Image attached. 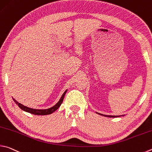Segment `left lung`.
Returning a JSON list of instances; mask_svg holds the SVG:
<instances>
[{
	"instance_id": "left-lung-1",
	"label": "left lung",
	"mask_w": 152,
	"mask_h": 152,
	"mask_svg": "<svg viewBox=\"0 0 152 152\" xmlns=\"http://www.w3.org/2000/svg\"><path fill=\"white\" fill-rule=\"evenodd\" d=\"M98 114L100 115H102L101 114H99V113H98ZM104 115V116H106V117H109V118H115V117H119V115Z\"/></svg>"
}]
</instances>
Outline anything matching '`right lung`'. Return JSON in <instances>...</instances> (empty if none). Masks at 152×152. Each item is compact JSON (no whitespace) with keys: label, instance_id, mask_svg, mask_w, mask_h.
I'll return each instance as SVG.
<instances>
[{"label":"right lung","instance_id":"right-lung-1","mask_svg":"<svg viewBox=\"0 0 152 152\" xmlns=\"http://www.w3.org/2000/svg\"><path fill=\"white\" fill-rule=\"evenodd\" d=\"M66 92H67V90H66L64 92V94H62V97L60 98V100L58 102V103L56 105H54L53 107H50V108H48L46 110H36V109L30 108V107L24 106H23V105H22L21 104L18 103L17 101L15 100V99H13V100L15 101V102L18 105V106L23 110H24V111L30 113V114H34V115H48V114H52V113H53L54 112L56 111V110L60 106V105H61L62 103L63 100H64V96L66 94Z\"/></svg>","mask_w":152,"mask_h":152}]
</instances>
